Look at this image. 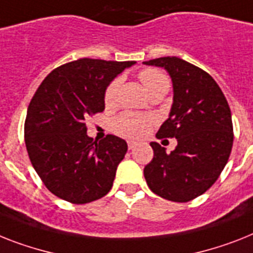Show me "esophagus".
I'll list each match as a JSON object with an SVG mask.
<instances>
[{
    "label": "esophagus",
    "mask_w": 253,
    "mask_h": 253,
    "mask_svg": "<svg viewBox=\"0 0 253 253\" xmlns=\"http://www.w3.org/2000/svg\"><path fill=\"white\" fill-rule=\"evenodd\" d=\"M137 146V142L135 141H128V149L133 150Z\"/></svg>",
    "instance_id": "1"
}]
</instances>
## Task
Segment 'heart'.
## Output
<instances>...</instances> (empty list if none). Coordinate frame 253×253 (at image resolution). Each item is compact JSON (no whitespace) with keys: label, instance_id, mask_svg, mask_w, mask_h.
I'll return each mask as SVG.
<instances>
[{"label":"heart","instance_id":"obj_1","mask_svg":"<svg viewBox=\"0 0 253 253\" xmlns=\"http://www.w3.org/2000/svg\"><path fill=\"white\" fill-rule=\"evenodd\" d=\"M139 80L142 81L146 90L151 93L158 87L168 86L169 87V79L164 72L155 68H146L139 72ZM122 85V77H116L110 83L106 91H104V102L106 104H114L118 99L119 89ZM150 126V119L142 115L133 114V112H124L120 116L115 119L112 123L114 130L120 135L124 137H131L137 138L141 137L147 131Z\"/></svg>","mask_w":253,"mask_h":253}]
</instances>
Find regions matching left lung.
Here are the masks:
<instances>
[{
    "mask_svg": "<svg viewBox=\"0 0 253 253\" xmlns=\"http://www.w3.org/2000/svg\"><path fill=\"white\" fill-rule=\"evenodd\" d=\"M163 67L172 79L173 104L158 138H176L170 154L151 142L154 158L145 167L152 193L172 202L195 199L217 181L233 147V122L224 93L199 67L177 56L143 62Z\"/></svg>",
    "mask_w": 253,
    "mask_h": 253,
    "instance_id": "obj_1",
    "label": "left lung"
}]
</instances>
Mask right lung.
Segmentation results:
<instances>
[{
	"instance_id": "add662e5",
	"label": "right lung",
	"mask_w": 253,
	"mask_h": 253,
	"mask_svg": "<svg viewBox=\"0 0 253 253\" xmlns=\"http://www.w3.org/2000/svg\"><path fill=\"white\" fill-rule=\"evenodd\" d=\"M134 60L83 58L51 71L27 110L29 160L49 191L74 204L101 199L111 190L128 145L108 134L94 141L85 119L104 110V91Z\"/></svg>"
}]
</instances>
